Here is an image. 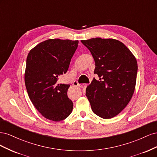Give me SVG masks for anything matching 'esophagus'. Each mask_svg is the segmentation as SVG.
Here are the masks:
<instances>
[{
    "label": "esophagus",
    "instance_id": "34e87169",
    "mask_svg": "<svg viewBox=\"0 0 157 157\" xmlns=\"http://www.w3.org/2000/svg\"><path fill=\"white\" fill-rule=\"evenodd\" d=\"M73 86H80V84H78V82L77 81V80H75L73 83Z\"/></svg>",
    "mask_w": 157,
    "mask_h": 157
}]
</instances>
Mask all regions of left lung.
Listing matches in <instances>:
<instances>
[{
    "label": "left lung",
    "instance_id": "8db88e82",
    "mask_svg": "<svg viewBox=\"0 0 157 157\" xmlns=\"http://www.w3.org/2000/svg\"><path fill=\"white\" fill-rule=\"evenodd\" d=\"M78 40L48 39L30 50L26 61L25 84L33 105L47 119L59 122L72 112L67 96L69 84H58L66 73L78 47Z\"/></svg>",
    "mask_w": 157,
    "mask_h": 157
}]
</instances>
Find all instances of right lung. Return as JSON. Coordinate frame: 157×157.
I'll return each mask as SVG.
<instances>
[{"label":"right lung","mask_w":157,"mask_h":157,"mask_svg":"<svg viewBox=\"0 0 157 157\" xmlns=\"http://www.w3.org/2000/svg\"><path fill=\"white\" fill-rule=\"evenodd\" d=\"M93 56V80L86 89L92 111L103 118L118 115L130 101L136 83L137 63L135 56L119 40L95 38L81 40Z\"/></svg>","instance_id":"1"}]
</instances>
